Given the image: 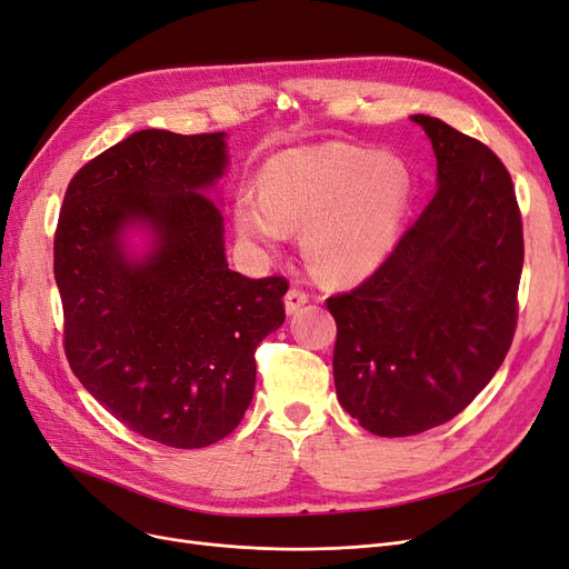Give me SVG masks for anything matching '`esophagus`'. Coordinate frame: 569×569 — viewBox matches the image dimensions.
Instances as JSON below:
<instances>
[{"label": "esophagus", "instance_id": "34e87169", "mask_svg": "<svg viewBox=\"0 0 569 569\" xmlns=\"http://www.w3.org/2000/svg\"><path fill=\"white\" fill-rule=\"evenodd\" d=\"M310 301V297H308V291H303V289H297V287H291L289 291H287V297H284V308H287V312L291 316V312H297L301 306H306Z\"/></svg>", "mask_w": 569, "mask_h": 569}]
</instances>
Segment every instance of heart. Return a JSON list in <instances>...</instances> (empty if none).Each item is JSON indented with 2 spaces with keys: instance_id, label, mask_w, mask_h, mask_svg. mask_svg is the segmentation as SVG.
<instances>
[{
  "instance_id": "obj_1",
  "label": "heart",
  "mask_w": 569,
  "mask_h": 569,
  "mask_svg": "<svg viewBox=\"0 0 569 569\" xmlns=\"http://www.w3.org/2000/svg\"><path fill=\"white\" fill-rule=\"evenodd\" d=\"M411 181L396 158L322 143L270 160L261 192L244 190L234 221L247 240L278 247L303 228L306 259L318 276L350 282L369 276L396 244Z\"/></svg>"
}]
</instances>
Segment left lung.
I'll use <instances>...</instances> for the list:
<instances>
[{"label": "left lung", "instance_id": "8db88e82", "mask_svg": "<svg viewBox=\"0 0 569 569\" xmlns=\"http://www.w3.org/2000/svg\"><path fill=\"white\" fill-rule=\"evenodd\" d=\"M438 190L386 261L335 293L341 407L381 438L455 419L501 367L518 327L525 259L511 173L497 154L428 114Z\"/></svg>", "mask_w": 569, "mask_h": 569}]
</instances>
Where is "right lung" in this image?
<instances>
[{
	"label": "right lung",
	"instance_id": "right-lung-1",
	"mask_svg": "<svg viewBox=\"0 0 569 569\" xmlns=\"http://www.w3.org/2000/svg\"><path fill=\"white\" fill-rule=\"evenodd\" d=\"M223 167V133L136 131L72 176L53 234L72 375L133 433L176 449L238 428L253 352L284 322L287 278L226 263L223 219L200 194ZM133 220L156 232L141 264L119 244Z\"/></svg>",
	"mask_w": 569,
	"mask_h": 569
}]
</instances>
